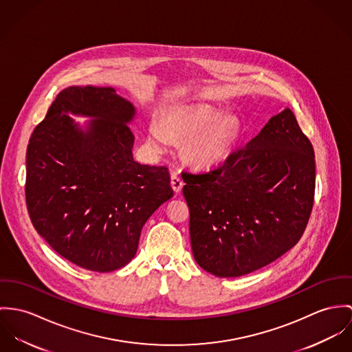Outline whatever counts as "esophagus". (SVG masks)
I'll list each match as a JSON object with an SVG mask.
<instances>
[{
    "label": "esophagus",
    "mask_w": 352,
    "mask_h": 352,
    "mask_svg": "<svg viewBox=\"0 0 352 352\" xmlns=\"http://www.w3.org/2000/svg\"><path fill=\"white\" fill-rule=\"evenodd\" d=\"M182 186H184V181L179 178V175L177 174H173L171 175V188L175 193H179L182 190Z\"/></svg>",
    "instance_id": "34e87169"
}]
</instances>
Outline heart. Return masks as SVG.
Masks as SVG:
<instances>
[{
	"mask_svg": "<svg viewBox=\"0 0 352 352\" xmlns=\"http://www.w3.org/2000/svg\"><path fill=\"white\" fill-rule=\"evenodd\" d=\"M221 113L208 105H193L175 109L167 122V131L154 124L150 129V140L155 148H162L175 139H190L186 153L197 166L209 167L223 162L237 136L239 125L234 118L212 123Z\"/></svg>",
	"mask_w": 352,
	"mask_h": 352,
	"instance_id": "heart-1",
	"label": "heart"
}]
</instances>
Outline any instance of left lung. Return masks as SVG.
Returning <instances> with one entry per match:
<instances>
[{"instance_id":"1","label":"left lung","mask_w":352,"mask_h":352,"mask_svg":"<svg viewBox=\"0 0 352 352\" xmlns=\"http://www.w3.org/2000/svg\"><path fill=\"white\" fill-rule=\"evenodd\" d=\"M182 179L195 262L217 276H240L301 239L314 201V151L286 108L221 164L182 171Z\"/></svg>"}]
</instances>
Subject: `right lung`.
Returning a JSON list of instances; mask_svg holds the SVG:
<instances>
[{"label": "right lung", "instance_id": "1", "mask_svg": "<svg viewBox=\"0 0 352 352\" xmlns=\"http://www.w3.org/2000/svg\"><path fill=\"white\" fill-rule=\"evenodd\" d=\"M94 117L86 133L65 113ZM133 105L112 87L58 94L27 148L25 201L38 234L63 258L107 273L135 256L144 223L173 197L166 166L133 160Z\"/></svg>", "mask_w": 352, "mask_h": 352}]
</instances>
